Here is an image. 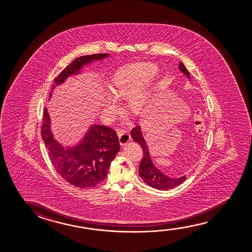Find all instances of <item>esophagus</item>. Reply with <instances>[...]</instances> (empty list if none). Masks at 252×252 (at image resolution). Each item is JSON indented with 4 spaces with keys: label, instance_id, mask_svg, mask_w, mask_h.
Segmentation results:
<instances>
[{
    "label": "esophagus",
    "instance_id": "obj_1",
    "mask_svg": "<svg viewBox=\"0 0 252 252\" xmlns=\"http://www.w3.org/2000/svg\"><path fill=\"white\" fill-rule=\"evenodd\" d=\"M120 139V144L121 145H125L127 144L128 142L131 140V136L129 134V132L126 131H119L117 132Z\"/></svg>",
    "mask_w": 252,
    "mask_h": 252
}]
</instances>
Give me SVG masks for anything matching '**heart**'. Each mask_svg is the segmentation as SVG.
I'll return each mask as SVG.
<instances>
[{
	"mask_svg": "<svg viewBox=\"0 0 252 252\" xmlns=\"http://www.w3.org/2000/svg\"><path fill=\"white\" fill-rule=\"evenodd\" d=\"M158 66L151 63H139L119 69L109 84L112 95L117 100L126 98V107L132 114L140 113L148 103L158 86ZM101 107L107 117H113L118 109L115 100L109 94L101 100Z\"/></svg>",
	"mask_w": 252,
	"mask_h": 252,
	"instance_id": "obj_1",
	"label": "heart"
}]
</instances>
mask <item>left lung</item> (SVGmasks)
I'll list each match as a JSON object with an SVG mask.
<instances>
[{
    "instance_id": "1",
    "label": "left lung",
    "mask_w": 252,
    "mask_h": 252,
    "mask_svg": "<svg viewBox=\"0 0 252 252\" xmlns=\"http://www.w3.org/2000/svg\"><path fill=\"white\" fill-rule=\"evenodd\" d=\"M179 69L189 78V80H190L189 72L186 69V67L183 65L182 62H180ZM131 135L133 140L136 143H138V145H140L143 149L144 155H143V158H142L140 165H139L138 173H139V176L141 177L142 180L146 184H148L149 186L152 187L157 189H170L175 187L178 186L187 179L186 175L178 177V178L169 177L161 172L154 165V163L151 158V156H150L148 145L145 142V139L142 133L141 126L139 125L136 126L131 130Z\"/></svg>"
}]
</instances>
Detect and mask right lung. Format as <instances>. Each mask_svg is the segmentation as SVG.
<instances>
[{"instance_id": "obj_1", "label": "right lung", "mask_w": 252, "mask_h": 252, "mask_svg": "<svg viewBox=\"0 0 252 252\" xmlns=\"http://www.w3.org/2000/svg\"><path fill=\"white\" fill-rule=\"evenodd\" d=\"M109 54L82 56L67 66L54 79L52 91L65 82L69 76L79 75L83 66L100 61ZM51 118L47 108L44 110L41 127L42 139L48 150L49 157L57 172L66 182L77 188H90L101 183L108 174L112 161L120 151V143L116 132L110 127L100 125L90 126L78 144L63 146L56 140L51 127Z\"/></svg>"}]
</instances>
